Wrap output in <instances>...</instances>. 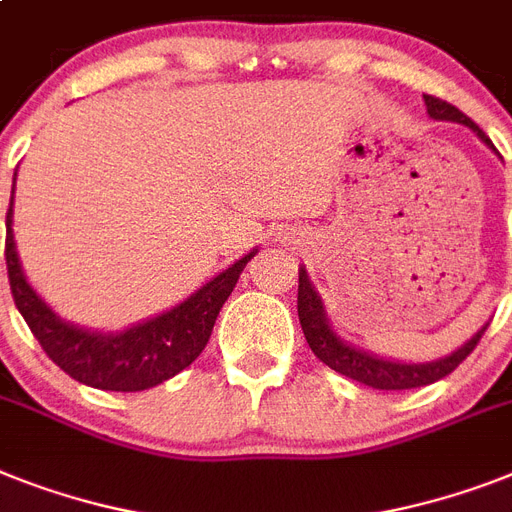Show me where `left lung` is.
Masks as SVG:
<instances>
[{"mask_svg": "<svg viewBox=\"0 0 512 512\" xmlns=\"http://www.w3.org/2000/svg\"><path fill=\"white\" fill-rule=\"evenodd\" d=\"M423 102H426V112H429L431 120H447V123H460V126L471 128L473 134L479 136L486 147L494 149L489 136L468 115H463L458 107L447 105L442 99L429 97V94H423ZM297 313L307 344H310V350L315 352L318 360H323L328 368H334L336 373H342V376L352 378V381H360V384L373 386V389H386V392L389 389H415V386L434 384L439 378L450 376L463 363L465 357L471 355L473 347L479 344L481 334L489 326V323H484L468 342L460 344L458 350H452L450 355L426 360V363H413V360L407 363V360L376 355V352L363 350V347H357V344L342 339L339 331L331 326L326 315V305H323L321 294H318V289H315L310 276H307L305 265H299Z\"/></svg>", "mask_w": 512, "mask_h": 512, "instance_id": "left-lung-1", "label": "left lung"}]
</instances>
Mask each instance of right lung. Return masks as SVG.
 <instances>
[{
	"label": "right lung",
	"mask_w": 512,
	"mask_h": 512,
	"mask_svg": "<svg viewBox=\"0 0 512 512\" xmlns=\"http://www.w3.org/2000/svg\"><path fill=\"white\" fill-rule=\"evenodd\" d=\"M18 176V173H15ZM15 178H12L10 210H7V276L15 307L26 318L28 328L39 339L54 365H60L70 378L81 384L105 389V392H141L168 381L184 368H189L205 350L213 334L220 307L234 292L236 281L247 263L257 255V247L249 249L236 263L220 270L218 276L194 289L178 305L162 313L144 318L120 331H94L78 326L54 313L36 289L28 284L26 270L20 265L12 215H15Z\"/></svg>",
	"instance_id": "right-lung-1"
}]
</instances>
